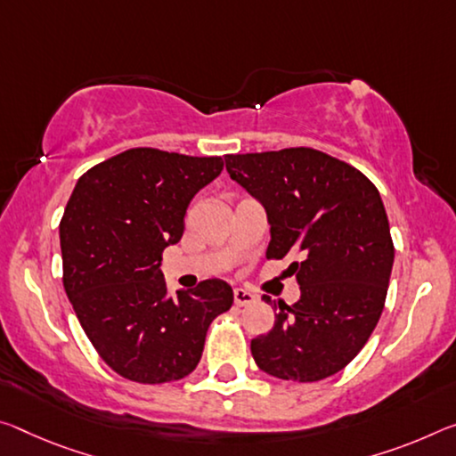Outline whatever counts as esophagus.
<instances>
[{
	"label": "esophagus",
	"instance_id": "34e87169",
	"mask_svg": "<svg viewBox=\"0 0 456 456\" xmlns=\"http://www.w3.org/2000/svg\"><path fill=\"white\" fill-rule=\"evenodd\" d=\"M233 300H235L237 306H248V305H251V302L256 300V294L243 290V288H235V290H233Z\"/></svg>",
	"mask_w": 456,
	"mask_h": 456
}]
</instances>
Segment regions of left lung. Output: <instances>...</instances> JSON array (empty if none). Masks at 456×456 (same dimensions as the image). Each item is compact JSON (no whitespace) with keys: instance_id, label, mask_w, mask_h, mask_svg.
Here are the masks:
<instances>
[{"instance_id":"left-lung-1","label":"left lung","mask_w":456,"mask_h":456,"mask_svg":"<svg viewBox=\"0 0 456 456\" xmlns=\"http://www.w3.org/2000/svg\"><path fill=\"white\" fill-rule=\"evenodd\" d=\"M229 176L262 202L267 259L300 254V300L251 341L257 367L288 381H321L363 349L386 305L394 241L379 191L343 160L313 148L225 156Z\"/></svg>"}]
</instances>
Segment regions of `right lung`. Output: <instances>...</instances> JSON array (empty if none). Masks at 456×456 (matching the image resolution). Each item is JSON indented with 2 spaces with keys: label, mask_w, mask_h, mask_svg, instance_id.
I'll use <instances>...</instances> for the list:
<instances>
[{
  "label": "right lung",
  "mask_w": 456,
  "mask_h": 456,
  "mask_svg": "<svg viewBox=\"0 0 456 456\" xmlns=\"http://www.w3.org/2000/svg\"><path fill=\"white\" fill-rule=\"evenodd\" d=\"M223 158L132 148L78 178L61 221L62 284L85 335L115 373L137 384L183 379L199 365L216 316L233 305L223 280L168 296L162 251Z\"/></svg>",
  "instance_id": "1"
}]
</instances>
